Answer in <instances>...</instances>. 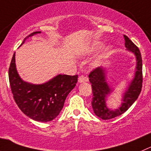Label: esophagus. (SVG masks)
<instances>
[{"mask_svg":"<svg viewBox=\"0 0 151 151\" xmlns=\"http://www.w3.org/2000/svg\"><path fill=\"white\" fill-rule=\"evenodd\" d=\"M88 81V78H87V77H85L84 76V75H81V76H80L79 78H78V82L81 83V82H85V81Z\"/></svg>","mask_w":151,"mask_h":151,"instance_id":"obj_1","label":"esophagus"}]
</instances>
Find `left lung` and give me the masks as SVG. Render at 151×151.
<instances>
[{
    "label": "left lung",
    "instance_id": "1",
    "mask_svg": "<svg viewBox=\"0 0 151 151\" xmlns=\"http://www.w3.org/2000/svg\"><path fill=\"white\" fill-rule=\"evenodd\" d=\"M124 38L125 41V47H127L128 50L133 52L136 55L137 66L134 79L130 84L127 91L124 93L123 103L121 107L116 110H111L106 106L105 99L111 90L105 81V73L102 67L95 68L88 76L93 91L92 107L93 111L96 116L104 120L111 119L127 111L138 99L142 87V59L141 53L137 46L135 45L127 35H124Z\"/></svg>",
    "mask_w": 151,
    "mask_h": 151
}]
</instances>
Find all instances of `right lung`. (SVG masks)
Segmentation results:
<instances>
[{
    "label": "right lung",
    "mask_w": 151,
    "mask_h": 151,
    "mask_svg": "<svg viewBox=\"0 0 151 151\" xmlns=\"http://www.w3.org/2000/svg\"><path fill=\"white\" fill-rule=\"evenodd\" d=\"M37 33L40 32L31 33L27 38ZM15 55L14 53L9 68V80L15 103L32 119L43 122L52 121L62 110L67 95L78 81V75H58L45 84H29L21 80L17 73Z\"/></svg>",
    "instance_id": "add662e5"
}]
</instances>
